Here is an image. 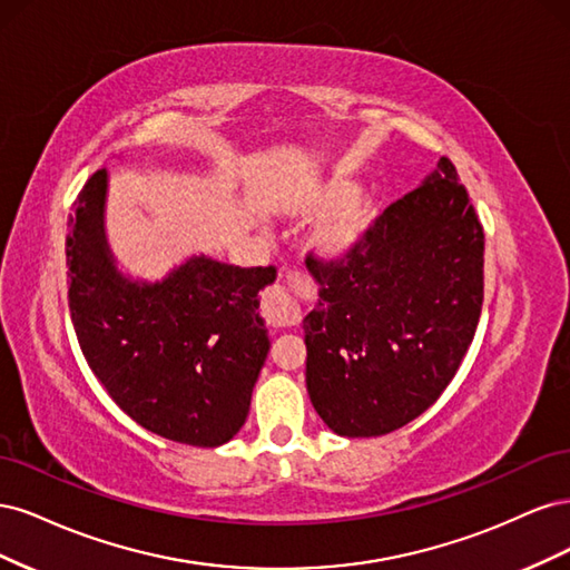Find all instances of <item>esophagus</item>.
<instances>
[{
  "label": "esophagus",
  "mask_w": 570,
  "mask_h": 570,
  "mask_svg": "<svg viewBox=\"0 0 570 570\" xmlns=\"http://www.w3.org/2000/svg\"><path fill=\"white\" fill-rule=\"evenodd\" d=\"M264 318L271 327H292L302 321L299 306L285 285H275L268 289L264 299Z\"/></svg>",
  "instance_id": "esophagus-1"
}]
</instances>
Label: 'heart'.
Instances as JSON below:
<instances>
[{"label":"heart","instance_id":"heart-1","mask_svg":"<svg viewBox=\"0 0 570 570\" xmlns=\"http://www.w3.org/2000/svg\"><path fill=\"white\" fill-rule=\"evenodd\" d=\"M287 209L302 218L318 216L308 245L325 262H340L364 245L381 216V199L368 189H354L352 178L333 174L299 187Z\"/></svg>","mask_w":570,"mask_h":570}]
</instances>
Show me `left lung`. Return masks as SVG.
I'll use <instances>...</instances> for the list:
<instances>
[{"instance_id":"left-lung-1","label":"left lung","mask_w":570,"mask_h":570,"mask_svg":"<svg viewBox=\"0 0 570 570\" xmlns=\"http://www.w3.org/2000/svg\"><path fill=\"white\" fill-rule=\"evenodd\" d=\"M482 252L469 193L442 157L354 254L306 258L318 285L304 316L306 390L335 435H387L438 402L475 335Z\"/></svg>"}]
</instances>
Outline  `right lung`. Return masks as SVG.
I'll list each match as a JSON object with an SVG mask.
<instances>
[{
  "label": "right lung",
  "instance_id": "1",
  "mask_svg": "<svg viewBox=\"0 0 570 570\" xmlns=\"http://www.w3.org/2000/svg\"><path fill=\"white\" fill-rule=\"evenodd\" d=\"M109 170L82 187L68 223V306L97 381L149 433L220 446L245 425L271 350L258 292L275 268L187 256L161 281L118 268L107 237Z\"/></svg>",
  "mask_w": 570,
  "mask_h": 570
}]
</instances>
